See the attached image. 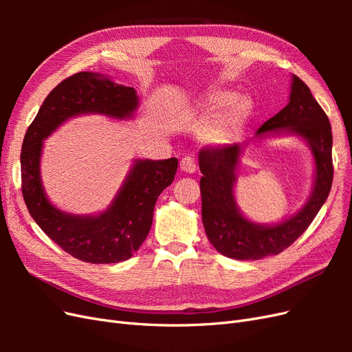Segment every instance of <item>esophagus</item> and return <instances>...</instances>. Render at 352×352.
I'll return each mask as SVG.
<instances>
[{
  "label": "esophagus",
  "mask_w": 352,
  "mask_h": 352,
  "mask_svg": "<svg viewBox=\"0 0 352 352\" xmlns=\"http://www.w3.org/2000/svg\"><path fill=\"white\" fill-rule=\"evenodd\" d=\"M180 168H182L185 173H194L197 170V163H195L194 157H190V155L184 157L182 162H180Z\"/></svg>",
  "instance_id": "34e87169"
}]
</instances>
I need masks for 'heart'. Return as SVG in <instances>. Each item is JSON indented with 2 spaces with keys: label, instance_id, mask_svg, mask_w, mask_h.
Masks as SVG:
<instances>
[{
  "label": "heart",
  "instance_id": "b5f03b06",
  "mask_svg": "<svg viewBox=\"0 0 352 352\" xmlns=\"http://www.w3.org/2000/svg\"><path fill=\"white\" fill-rule=\"evenodd\" d=\"M199 111L214 116L202 132L204 141L211 145H228L233 142L247 126L254 111V101L250 95L230 89H212L199 102Z\"/></svg>",
  "mask_w": 352,
  "mask_h": 352
}]
</instances>
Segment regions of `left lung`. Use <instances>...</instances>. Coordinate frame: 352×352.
<instances>
[{"mask_svg":"<svg viewBox=\"0 0 352 352\" xmlns=\"http://www.w3.org/2000/svg\"><path fill=\"white\" fill-rule=\"evenodd\" d=\"M273 133L301 136L310 146L316 164L314 186L307 204L278 225L252 223L239 211L233 186L242 145L202 148L199 151L202 223L212 247L229 258L260 260L286 250L311 225L332 188V127L310 88L295 74L289 102L257 131V136Z\"/></svg>","mask_w":352,"mask_h":352,"instance_id":"8db88e82","label":"left lung"}]
</instances>
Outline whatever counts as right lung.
Instances as JSON below:
<instances>
[{"instance_id": "right-lung-1", "label": "right lung", "mask_w": 352, "mask_h": 352, "mask_svg": "<svg viewBox=\"0 0 352 352\" xmlns=\"http://www.w3.org/2000/svg\"><path fill=\"white\" fill-rule=\"evenodd\" d=\"M138 104L135 88L105 74L79 72L48 94L25 135L20 167L29 214L61 250L80 261L119 263L140 250L151 229L157 198L173 182L177 158L135 160L107 210L97 216H74L56 208L45 195L39 172L42 141L70 117L98 113L129 119Z\"/></svg>"}]
</instances>
